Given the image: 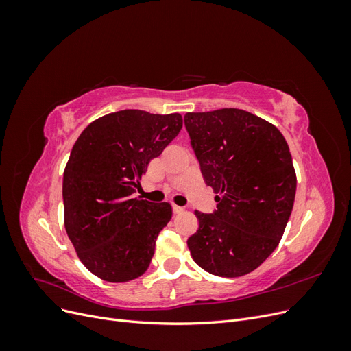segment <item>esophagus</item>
Returning a JSON list of instances; mask_svg holds the SVG:
<instances>
[{
	"mask_svg": "<svg viewBox=\"0 0 351 351\" xmlns=\"http://www.w3.org/2000/svg\"><path fill=\"white\" fill-rule=\"evenodd\" d=\"M173 210H174V214H180V212L184 210V208L178 206V205H173Z\"/></svg>",
	"mask_w": 351,
	"mask_h": 351,
	"instance_id": "obj_1",
	"label": "esophagus"
}]
</instances>
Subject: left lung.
<instances>
[{"label":"left lung","mask_w":351,"mask_h":351,"mask_svg":"<svg viewBox=\"0 0 351 351\" xmlns=\"http://www.w3.org/2000/svg\"><path fill=\"white\" fill-rule=\"evenodd\" d=\"M184 125L206 186L212 214L196 210L187 240L202 269L234 278L256 269L277 249L295 196V171L284 136L261 117L237 108L187 112Z\"/></svg>","instance_id":"8db88e82"}]
</instances>
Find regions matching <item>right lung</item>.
I'll return each mask as SVG.
<instances>
[{
	"instance_id": "obj_1",
	"label": "right lung",
	"mask_w": 351,
	"mask_h": 351,
	"mask_svg": "<svg viewBox=\"0 0 351 351\" xmlns=\"http://www.w3.org/2000/svg\"><path fill=\"white\" fill-rule=\"evenodd\" d=\"M182 127L177 112L124 110L90 123L74 143L62 177L64 226L79 259L97 277L125 282L149 267L173 210L167 202L132 195L151 159Z\"/></svg>"
}]
</instances>
